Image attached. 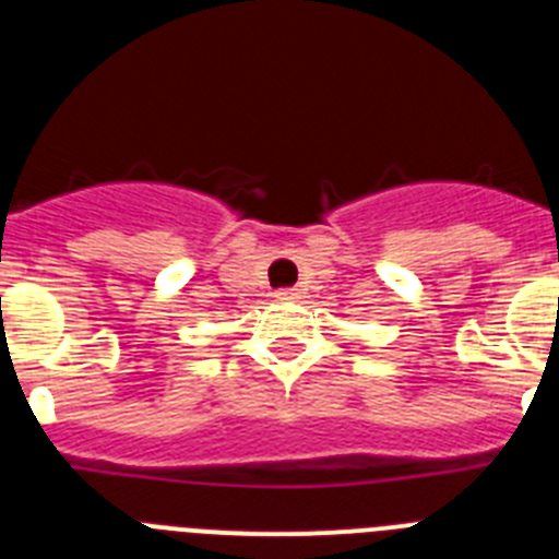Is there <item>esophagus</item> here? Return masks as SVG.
Here are the masks:
<instances>
[{"instance_id": "1", "label": "esophagus", "mask_w": 559, "mask_h": 559, "mask_svg": "<svg viewBox=\"0 0 559 559\" xmlns=\"http://www.w3.org/2000/svg\"><path fill=\"white\" fill-rule=\"evenodd\" d=\"M299 290L296 288H283V290H276V299H283V302H290V299H299Z\"/></svg>"}]
</instances>
